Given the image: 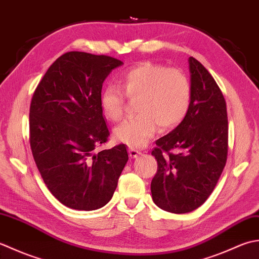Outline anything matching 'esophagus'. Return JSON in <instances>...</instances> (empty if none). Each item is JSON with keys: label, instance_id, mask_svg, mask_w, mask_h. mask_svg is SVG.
<instances>
[{"label": "esophagus", "instance_id": "esophagus-1", "mask_svg": "<svg viewBox=\"0 0 259 259\" xmlns=\"http://www.w3.org/2000/svg\"><path fill=\"white\" fill-rule=\"evenodd\" d=\"M128 153H130V156L132 157V159H136L137 156H139V155H141V154H142V153H141L140 151L134 150V149H131V150L128 151Z\"/></svg>", "mask_w": 259, "mask_h": 259}]
</instances>
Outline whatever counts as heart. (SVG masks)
<instances>
[{"label":"heart","instance_id":"b5f03b06","mask_svg":"<svg viewBox=\"0 0 259 259\" xmlns=\"http://www.w3.org/2000/svg\"><path fill=\"white\" fill-rule=\"evenodd\" d=\"M119 82L124 92L108 83L100 95V106L107 119L116 122L122 117L124 93L130 98L141 97L137 103L140 115L123 120L114 128L115 140L120 143L142 149L154 136L157 124L162 130H171L187 117L192 91L182 71L144 61L126 70Z\"/></svg>","mask_w":259,"mask_h":259}]
</instances>
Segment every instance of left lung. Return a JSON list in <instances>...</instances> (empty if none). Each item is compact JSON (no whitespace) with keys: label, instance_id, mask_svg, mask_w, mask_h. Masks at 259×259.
Segmentation results:
<instances>
[{"label":"left lung","instance_id":"1","mask_svg":"<svg viewBox=\"0 0 259 259\" xmlns=\"http://www.w3.org/2000/svg\"><path fill=\"white\" fill-rule=\"evenodd\" d=\"M191 106L187 117L157 140L152 155L157 172L153 201L172 213H187L205 202L223 173L228 153V119L224 95L209 71L193 57Z\"/></svg>","mask_w":259,"mask_h":259}]
</instances>
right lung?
<instances>
[{
  "label": "right lung",
  "instance_id": "right-lung-1",
  "mask_svg": "<svg viewBox=\"0 0 259 259\" xmlns=\"http://www.w3.org/2000/svg\"><path fill=\"white\" fill-rule=\"evenodd\" d=\"M123 62L70 51L52 63L30 106V145L49 191L66 207L91 211L112 199L128 160L124 144L98 153L109 132L100 106L105 79Z\"/></svg>",
  "mask_w": 259,
  "mask_h": 259
}]
</instances>
